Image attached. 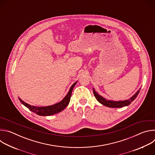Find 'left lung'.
<instances>
[{
    "instance_id": "left-lung-1",
    "label": "left lung",
    "mask_w": 155,
    "mask_h": 155,
    "mask_svg": "<svg viewBox=\"0 0 155 155\" xmlns=\"http://www.w3.org/2000/svg\"><path fill=\"white\" fill-rule=\"evenodd\" d=\"M93 94H94L96 99H97V101L99 102H100L103 105H105L108 107H111V108H121V107H123L129 105L132 101H133L137 97L138 94L139 93L140 88L136 92V93L134 96H132L130 99L124 100V101H110V100H107L106 99H105L104 97H103L102 96L99 95L95 91L94 88H93Z\"/></svg>"
}]
</instances>
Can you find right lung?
Instances as JSON below:
<instances>
[{"mask_svg":"<svg viewBox=\"0 0 155 155\" xmlns=\"http://www.w3.org/2000/svg\"><path fill=\"white\" fill-rule=\"evenodd\" d=\"M77 81L75 82L71 87L70 90L67 94L65 96V97L59 102L55 104L52 105L50 106H46V107H37V106H34V105H31L26 102H24L23 101H22L19 97H18L19 100L21 102V104H23L25 107L28 108L32 112L40 115V116H50L54 115L56 114H58L60 112H61L62 110H63L66 107H67L70 102L71 100V97L72 95V92L74 89V87L75 85L76 84Z\"/></svg>","mask_w":155,"mask_h":155,"instance_id":"add662e5","label":"right lung"}]
</instances>
